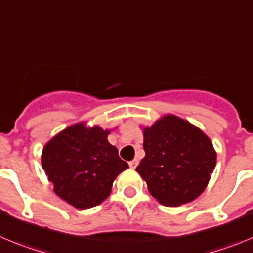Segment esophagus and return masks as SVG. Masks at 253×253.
<instances>
[{"label":"esophagus","instance_id":"34e87169","mask_svg":"<svg viewBox=\"0 0 253 253\" xmlns=\"http://www.w3.org/2000/svg\"><path fill=\"white\" fill-rule=\"evenodd\" d=\"M137 164H138L137 159H133V160H132V161H129L128 165H129V168H132V169H135L136 166H137Z\"/></svg>","mask_w":253,"mask_h":253}]
</instances>
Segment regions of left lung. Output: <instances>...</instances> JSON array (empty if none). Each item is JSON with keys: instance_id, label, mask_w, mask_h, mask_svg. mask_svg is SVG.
<instances>
[{"instance_id": "obj_1", "label": "left lung", "mask_w": 253, "mask_h": 253, "mask_svg": "<svg viewBox=\"0 0 253 253\" xmlns=\"http://www.w3.org/2000/svg\"><path fill=\"white\" fill-rule=\"evenodd\" d=\"M145 158L136 171L150 194L166 207H179L206 190L217 163L211 138L175 115H165L143 127Z\"/></svg>"}]
</instances>
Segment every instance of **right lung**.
<instances>
[{"instance_id": "right-lung-1", "label": "right lung", "mask_w": 253, "mask_h": 253, "mask_svg": "<svg viewBox=\"0 0 253 253\" xmlns=\"http://www.w3.org/2000/svg\"><path fill=\"white\" fill-rule=\"evenodd\" d=\"M111 129L78 122L45 143L42 165L54 193L70 206L88 209L110 197L113 181L128 168L107 140Z\"/></svg>"}]
</instances>
